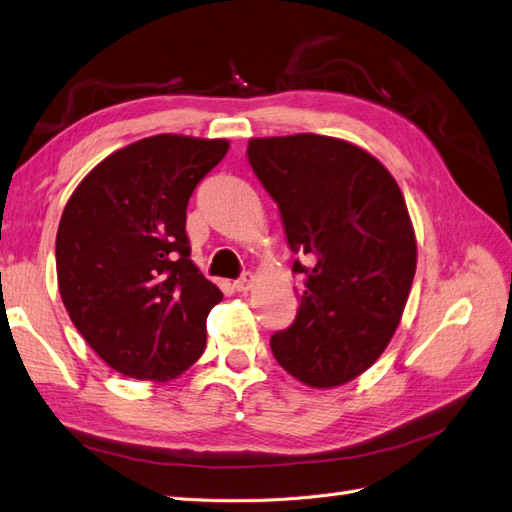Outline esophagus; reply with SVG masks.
<instances>
[{"instance_id": "obj_1", "label": "esophagus", "mask_w": 512, "mask_h": 512, "mask_svg": "<svg viewBox=\"0 0 512 512\" xmlns=\"http://www.w3.org/2000/svg\"><path fill=\"white\" fill-rule=\"evenodd\" d=\"M254 286V275L252 273H243L241 278L234 282V288L239 290V293H247V290H250Z\"/></svg>"}]
</instances>
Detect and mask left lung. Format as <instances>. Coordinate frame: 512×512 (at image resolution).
Here are the masks:
<instances>
[{
  "label": "left lung",
  "instance_id": "1",
  "mask_svg": "<svg viewBox=\"0 0 512 512\" xmlns=\"http://www.w3.org/2000/svg\"><path fill=\"white\" fill-rule=\"evenodd\" d=\"M247 159L306 256L293 325L271 336L278 364L310 388L362 375L388 347L416 275V234L385 165L338 137H252Z\"/></svg>",
  "mask_w": 512,
  "mask_h": 512
}]
</instances>
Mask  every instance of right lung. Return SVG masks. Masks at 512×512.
<instances>
[{"label":"right lung","instance_id":"obj_1","mask_svg":"<svg viewBox=\"0 0 512 512\" xmlns=\"http://www.w3.org/2000/svg\"><path fill=\"white\" fill-rule=\"evenodd\" d=\"M226 140L161 133L105 157L68 198L55 237L64 308L107 366L170 381L198 362L222 301L189 258L193 189Z\"/></svg>","mask_w":512,"mask_h":512}]
</instances>
